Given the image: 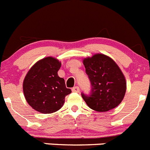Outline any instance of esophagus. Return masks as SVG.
Returning <instances> with one entry per match:
<instances>
[{
	"label": "esophagus",
	"instance_id": "1",
	"mask_svg": "<svg viewBox=\"0 0 150 150\" xmlns=\"http://www.w3.org/2000/svg\"><path fill=\"white\" fill-rule=\"evenodd\" d=\"M72 92H80V88L78 86H75V87L72 88Z\"/></svg>",
	"mask_w": 150,
	"mask_h": 150
}]
</instances>
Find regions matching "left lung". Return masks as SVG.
I'll return each mask as SVG.
<instances>
[{
  "label": "left lung",
  "mask_w": 150,
  "mask_h": 150,
  "mask_svg": "<svg viewBox=\"0 0 150 150\" xmlns=\"http://www.w3.org/2000/svg\"><path fill=\"white\" fill-rule=\"evenodd\" d=\"M83 64L92 86L90 94H81L88 107L98 112H107L117 107L127 89L121 69L111 58L103 54L85 58Z\"/></svg>",
  "instance_id": "1"
}]
</instances>
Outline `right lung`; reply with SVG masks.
Listing matches in <instances>:
<instances>
[{
    "instance_id": "1",
    "label": "right lung",
    "mask_w": 150,
    "mask_h": 150,
    "mask_svg": "<svg viewBox=\"0 0 150 150\" xmlns=\"http://www.w3.org/2000/svg\"><path fill=\"white\" fill-rule=\"evenodd\" d=\"M61 63L52 57L40 60L29 70L23 83V90L27 103L35 110L49 114L59 110L65 97L72 91L66 87L64 79L58 71Z\"/></svg>"
}]
</instances>
